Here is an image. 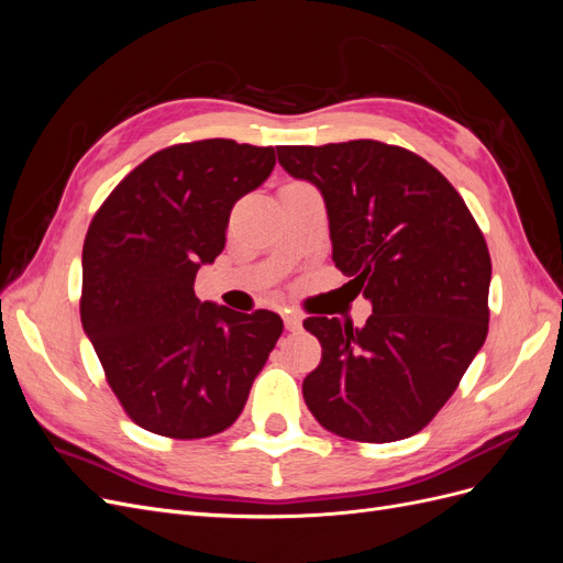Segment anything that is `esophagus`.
I'll return each mask as SVG.
<instances>
[{
	"instance_id": "obj_1",
	"label": "esophagus",
	"mask_w": 563,
	"mask_h": 563,
	"mask_svg": "<svg viewBox=\"0 0 563 563\" xmlns=\"http://www.w3.org/2000/svg\"><path fill=\"white\" fill-rule=\"evenodd\" d=\"M284 327L288 331H300L302 329V319L296 314V312H286L284 314Z\"/></svg>"
}]
</instances>
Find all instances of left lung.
I'll list each match as a JSON object with an SVG mask.
<instances>
[{
    "instance_id": "left-lung-1",
    "label": "left lung",
    "mask_w": 563,
    "mask_h": 563,
    "mask_svg": "<svg viewBox=\"0 0 563 563\" xmlns=\"http://www.w3.org/2000/svg\"><path fill=\"white\" fill-rule=\"evenodd\" d=\"M288 176L329 213L333 263L373 305L362 329L302 327L321 362L302 380L321 428L352 441L413 437L449 401L488 333L490 255L463 197L432 164L378 141L279 145Z\"/></svg>"
}]
</instances>
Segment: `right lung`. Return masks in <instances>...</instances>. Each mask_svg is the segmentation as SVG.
Masks as SVG:
<instances>
[{"mask_svg": "<svg viewBox=\"0 0 563 563\" xmlns=\"http://www.w3.org/2000/svg\"><path fill=\"white\" fill-rule=\"evenodd\" d=\"M275 147L228 139L155 152L93 216L81 251V327L108 385L143 430L203 439L240 418L284 321L201 302L195 279L225 249L236 199Z\"/></svg>", "mask_w": 563, "mask_h": 563, "instance_id": "right-lung-1", "label": "right lung"}]
</instances>
